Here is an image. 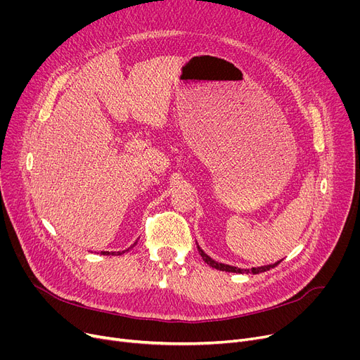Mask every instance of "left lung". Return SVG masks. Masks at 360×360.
<instances>
[{"label": "left lung", "mask_w": 360, "mask_h": 360, "mask_svg": "<svg viewBox=\"0 0 360 360\" xmlns=\"http://www.w3.org/2000/svg\"><path fill=\"white\" fill-rule=\"evenodd\" d=\"M197 248H198V252H200V255L202 257V259L209 264L210 267H213V269H216V270H220V271H228V273H239V274H243V273H247V274H258V273H264V271H267V270H270V269H274L277 264H280V261H277V262H274V264H270V266H262V267H252L251 270L250 269H238V267H233V266H228V264H221V262H217V261H214L213 258H210L209 255H207L198 245H197Z\"/></svg>", "instance_id": "left-lung-1"}]
</instances>
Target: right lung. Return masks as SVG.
Segmentation results:
<instances>
[{
    "instance_id": "1",
    "label": "right lung",
    "mask_w": 360,
    "mask_h": 360,
    "mask_svg": "<svg viewBox=\"0 0 360 360\" xmlns=\"http://www.w3.org/2000/svg\"><path fill=\"white\" fill-rule=\"evenodd\" d=\"M136 243H137V242H136ZM136 243H134V245H136ZM134 245H132V247H134ZM132 247H129V248H132ZM129 248H128V250H125V251H129ZM125 251H122V252H117V254H118V255H121V254H124ZM101 254H103V255H115V252H109V251H102Z\"/></svg>"
}]
</instances>
